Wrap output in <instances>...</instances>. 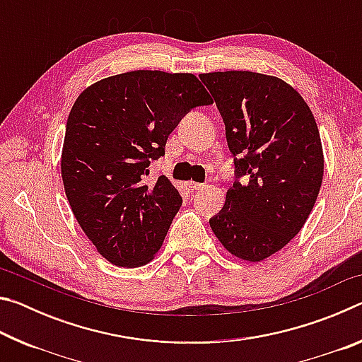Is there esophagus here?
I'll return each instance as SVG.
<instances>
[{
  "label": "esophagus",
  "instance_id": "1",
  "mask_svg": "<svg viewBox=\"0 0 362 362\" xmlns=\"http://www.w3.org/2000/svg\"><path fill=\"white\" fill-rule=\"evenodd\" d=\"M188 188L192 189V192H196V189H201V188H204V183H198V182H189V183H188Z\"/></svg>",
  "mask_w": 362,
  "mask_h": 362
}]
</instances>
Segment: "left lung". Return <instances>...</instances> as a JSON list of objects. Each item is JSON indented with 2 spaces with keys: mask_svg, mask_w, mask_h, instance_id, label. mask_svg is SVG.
Segmentation results:
<instances>
[{
  "mask_svg": "<svg viewBox=\"0 0 362 362\" xmlns=\"http://www.w3.org/2000/svg\"><path fill=\"white\" fill-rule=\"evenodd\" d=\"M199 78L235 156L236 180L211 228L238 259L265 260L302 230L320 194L324 156L315 116L276 76L233 70Z\"/></svg>",
  "mask_w": 362,
  "mask_h": 362,
  "instance_id": "1",
  "label": "left lung"
}]
</instances>
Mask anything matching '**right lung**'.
I'll return each instance as SVG.
<instances>
[{"mask_svg": "<svg viewBox=\"0 0 362 362\" xmlns=\"http://www.w3.org/2000/svg\"><path fill=\"white\" fill-rule=\"evenodd\" d=\"M192 73L136 70L89 86L73 103L62 150V180L86 236L113 265L136 268L163 246L182 196L150 161L189 110L211 105Z\"/></svg>", "mask_w": 362, "mask_h": 362, "instance_id": "obj_1", "label": "right lung"}]
</instances>
